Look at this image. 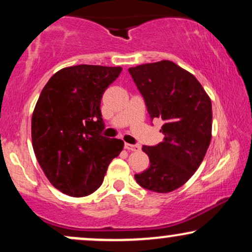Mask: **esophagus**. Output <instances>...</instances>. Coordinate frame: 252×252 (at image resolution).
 Returning a JSON list of instances; mask_svg holds the SVG:
<instances>
[{
  "label": "esophagus",
  "instance_id": "1",
  "mask_svg": "<svg viewBox=\"0 0 252 252\" xmlns=\"http://www.w3.org/2000/svg\"><path fill=\"white\" fill-rule=\"evenodd\" d=\"M124 148L129 152H138L141 149L140 144H129V143H124Z\"/></svg>",
  "mask_w": 252,
  "mask_h": 252
}]
</instances>
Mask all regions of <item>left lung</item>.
Returning a JSON list of instances; mask_svg holds the SVG:
<instances>
[{"mask_svg":"<svg viewBox=\"0 0 252 252\" xmlns=\"http://www.w3.org/2000/svg\"><path fill=\"white\" fill-rule=\"evenodd\" d=\"M150 120L163 122V141L143 146L150 166L136 182L158 193L172 192L194 174L211 142L212 104L196 78L169 60L130 67Z\"/></svg>","mask_w":252,"mask_h":252,"instance_id":"obj_1","label":"left lung"}]
</instances>
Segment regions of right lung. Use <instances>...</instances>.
I'll use <instances>...</instances> for the list:
<instances>
[{"mask_svg": "<svg viewBox=\"0 0 252 252\" xmlns=\"http://www.w3.org/2000/svg\"><path fill=\"white\" fill-rule=\"evenodd\" d=\"M121 67L77 65L58 71L40 94L32 117L37 162L56 189L85 196L99 189L123 141L104 137L103 94Z\"/></svg>", "mask_w": 252, "mask_h": 252, "instance_id": "1", "label": "right lung"}]
</instances>
